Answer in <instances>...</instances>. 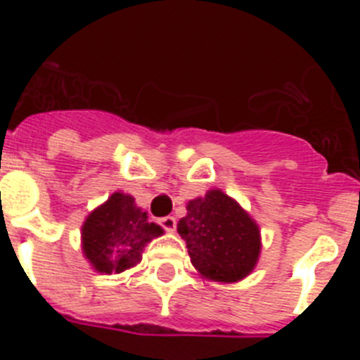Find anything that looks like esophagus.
I'll return each instance as SVG.
<instances>
[{"label": "esophagus", "instance_id": "esophagus-1", "mask_svg": "<svg viewBox=\"0 0 360 360\" xmlns=\"http://www.w3.org/2000/svg\"><path fill=\"white\" fill-rule=\"evenodd\" d=\"M158 224L167 232H174V229H176V219H174V216H164V218L158 219Z\"/></svg>", "mask_w": 360, "mask_h": 360}]
</instances>
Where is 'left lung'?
I'll list each match as a JSON object with an SVG mask.
<instances>
[{"mask_svg":"<svg viewBox=\"0 0 360 360\" xmlns=\"http://www.w3.org/2000/svg\"><path fill=\"white\" fill-rule=\"evenodd\" d=\"M191 263L205 279L236 283L254 270L262 250L259 227L224 191H207L187 203L176 225Z\"/></svg>","mask_w":360,"mask_h":360,"instance_id":"8db88e82","label":"left lung"}]
</instances>
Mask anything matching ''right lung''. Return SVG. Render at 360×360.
<instances>
[{
  "label": "right lung",
  "instance_id": "right-lung-1",
  "mask_svg": "<svg viewBox=\"0 0 360 360\" xmlns=\"http://www.w3.org/2000/svg\"><path fill=\"white\" fill-rule=\"evenodd\" d=\"M162 234L164 229L148 221L131 195L113 193L82 224V252L97 272L120 274L141 262L146 243Z\"/></svg>",
  "mask_w": 360,
  "mask_h": 360
}]
</instances>
